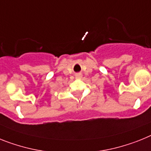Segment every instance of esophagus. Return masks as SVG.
Returning a JSON list of instances; mask_svg holds the SVG:
<instances>
[{
  "instance_id": "1",
  "label": "esophagus",
  "mask_w": 151,
  "mask_h": 151,
  "mask_svg": "<svg viewBox=\"0 0 151 151\" xmlns=\"http://www.w3.org/2000/svg\"><path fill=\"white\" fill-rule=\"evenodd\" d=\"M82 78V75L81 74V73H78V74L76 75V78H77V79H80V78Z\"/></svg>"
}]
</instances>
